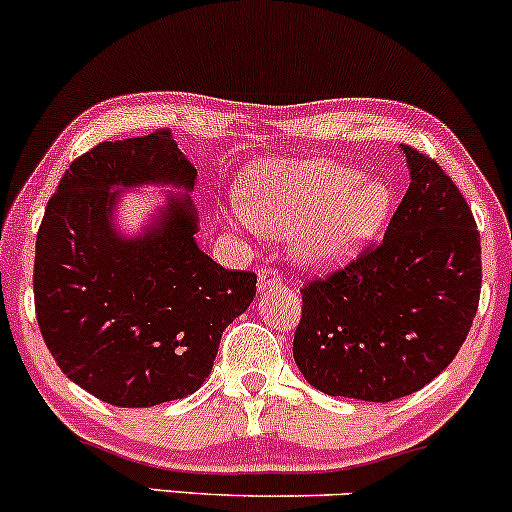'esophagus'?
Masks as SVG:
<instances>
[{
  "label": "esophagus",
  "mask_w": 512,
  "mask_h": 512,
  "mask_svg": "<svg viewBox=\"0 0 512 512\" xmlns=\"http://www.w3.org/2000/svg\"><path fill=\"white\" fill-rule=\"evenodd\" d=\"M281 284H284V276L276 272V269H262L260 279H257V289H260V293L272 291V289H276V286H281Z\"/></svg>",
  "instance_id": "34e87169"
}]
</instances>
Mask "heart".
Instances as JSON below:
<instances>
[{
  "label": "heart",
  "mask_w": 512,
  "mask_h": 512,
  "mask_svg": "<svg viewBox=\"0 0 512 512\" xmlns=\"http://www.w3.org/2000/svg\"><path fill=\"white\" fill-rule=\"evenodd\" d=\"M390 214L392 192L385 182L313 158L252 166L223 223L240 233L293 236L298 260L310 267H337L366 252Z\"/></svg>",
  "instance_id": "heart-1"
}]
</instances>
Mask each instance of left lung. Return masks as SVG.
Returning a JSON list of instances; mask_svg holds the SVG:
<instances>
[{
  "label": "left lung",
  "mask_w": 512,
  "mask_h": 512,
  "mask_svg": "<svg viewBox=\"0 0 512 512\" xmlns=\"http://www.w3.org/2000/svg\"><path fill=\"white\" fill-rule=\"evenodd\" d=\"M402 151L411 182L383 243L301 291L293 358L330 397L392 402L421 390L457 356L477 315L472 209L436 161Z\"/></svg>",
  "instance_id": "obj_1"
}]
</instances>
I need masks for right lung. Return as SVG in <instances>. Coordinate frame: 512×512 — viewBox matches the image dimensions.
<instances>
[{"label":"right lung","instance_id":"1","mask_svg":"<svg viewBox=\"0 0 512 512\" xmlns=\"http://www.w3.org/2000/svg\"><path fill=\"white\" fill-rule=\"evenodd\" d=\"M197 170L168 129L103 142L62 175L35 240L40 334L62 373L115 407L197 392L221 334L255 298L257 276L199 250L197 209L168 195L139 236L115 223L122 190L192 192Z\"/></svg>","mask_w":512,"mask_h":512}]
</instances>
